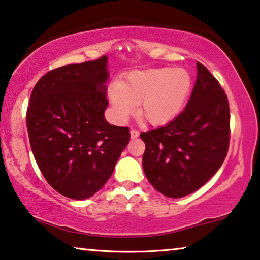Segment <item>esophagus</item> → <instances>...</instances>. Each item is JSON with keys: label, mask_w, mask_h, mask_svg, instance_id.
Returning a JSON list of instances; mask_svg holds the SVG:
<instances>
[{"label": "esophagus", "mask_w": 260, "mask_h": 260, "mask_svg": "<svg viewBox=\"0 0 260 260\" xmlns=\"http://www.w3.org/2000/svg\"><path fill=\"white\" fill-rule=\"evenodd\" d=\"M130 135H131V138H137L138 136H140V131L136 130V129H131Z\"/></svg>", "instance_id": "esophagus-1"}]
</instances>
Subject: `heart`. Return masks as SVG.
Segmentation results:
<instances>
[{"mask_svg":"<svg viewBox=\"0 0 260 260\" xmlns=\"http://www.w3.org/2000/svg\"><path fill=\"white\" fill-rule=\"evenodd\" d=\"M191 90V78L183 69H152L130 73L109 91L113 112L120 120L138 108V116L151 125H162L181 112Z\"/></svg>","mask_w":260,"mask_h":260,"instance_id":"b5f03b06","label":"heart"}]
</instances>
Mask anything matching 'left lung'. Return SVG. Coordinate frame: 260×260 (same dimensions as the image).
<instances>
[{
    "label": "left lung",
    "mask_w": 260,
    "mask_h": 260,
    "mask_svg": "<svg viewBox=\"0 0 260 260\" xmlns=\"http://www.w3.org/2000/svg\"><path fill=\"white\" fill-rule=\"evenodd\" d=\"M197 65L198 79L186 109L167 125L140 135L145 143V176L168 198L186 197L204 186L229 151V99L207 67Z\"/></svg>",
    "instance_id": "left-lung-1"
}]
</instances>
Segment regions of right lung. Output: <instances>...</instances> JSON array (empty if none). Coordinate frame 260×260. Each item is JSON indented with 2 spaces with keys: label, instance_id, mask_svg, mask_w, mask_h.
Returning <instances> with one entry per match:
<instances>
[{
  "label": "right lung",
  "instance_id": "right-lung-1",
  "mask_svg": "<svg viewBox=\"0 0 260 260\" xmlns=\"http://www.w3.org/2000/svg\"><path fill=\"white\" fill-rule=\"evenodd\" d=\"M108 58L58 67L30 94L27 129L39 169L63 197L84 200L112 175L129 127L106 122Z\"/></svg>",
  "mask_w": 260,
  "mask_h": 260
}]
</instances>
